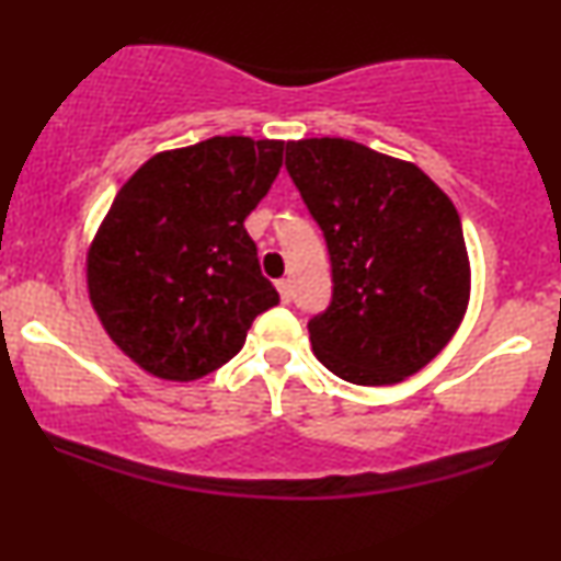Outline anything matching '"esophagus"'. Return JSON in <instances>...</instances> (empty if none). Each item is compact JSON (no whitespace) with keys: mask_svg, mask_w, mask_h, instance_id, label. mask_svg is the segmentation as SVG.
<instances>
[{"mask_svg":"<svg viewBox=\"0 0 561 561\" xmlns=\"http://www.w3.org/2000/svg\"><path fill=\"white\" fill-rule=\"evenodd\" d=\"M276 289H279L282 302L293 300V282H289V279H279V282H276Z\"/></svg>","mask_w":561,"mask_h":561,"instance_id":"obj_1","label":"esophagus"}]
</instances>
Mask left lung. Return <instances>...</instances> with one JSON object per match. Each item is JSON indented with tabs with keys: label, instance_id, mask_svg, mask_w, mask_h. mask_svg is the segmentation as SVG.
Listing matches in <instances>:
<instances>
[{
	"label": "left lung",
	"instance_id": "8db88e82",
	"mask_svg": "<svg viewBox=\"0 0 561 561\" xmlns=\"http://www.w3.org/2000/svg\"><path fill=\"white\" fill-rule=\"evenodd\" d=\"M287 171L332 259V302L308 321L317 358L366 388L416 375L469 306L456 205L420 165L351 139L287 141Z\"/></svg>",
	"mask_w": 561,
	"mask_h": 561
}]
</instances>
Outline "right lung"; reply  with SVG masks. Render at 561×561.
Instances as JSON below:
<instances>
[{
	"instance_id": "right-lung-1",
	"label": "right lung",
	"mask_w": 561,
	"mask_h": 561,
	"mask_svg": "<svg viewBox=\"0 0 561 561\" xmlns=\"http://www.w3.org/2000/svg\"><path fill=\"white\" fill-rule=\"evenodd\" d=\"M282 152V139L214 137L158 152L118 190L87 250V289L147 375H210L279 302L244 218L272 190Z\"/></svg>"
}]
</instances>
